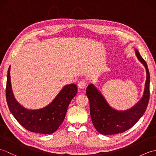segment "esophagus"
<instances>
[{"label": "esophagus", "instance_id": "1", "mask_svg": "<svg viewBox=\"0 0 156 156\" xmlns=\"http://www.w3.org/2000/svg\"><path fill=\"white\" fill-rule=\"evenodd\" d=\"M78 87L80 88H84L87 86V82L84 80H81L78 82Z\"/></svg>", "mask_w": 156, "mask_h": 156}]
</instances>
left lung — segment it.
<instances>
[{
    "label": "left lung",
    "mask_w": 156,
    "mask_h": 156,
    "mask_svg": "<svg viewBox=\"0 0 156 156\" xmlns=\"http://www.w3.org/2000/svg\"><path fill=\"white\" fill-rule=\"evenodd\" d=\"M135 54L145 66L147 78L144 95L134 107L127 111H119L111 108L93 84L87 88V95L90 102V113L94 127L102 135L123 133L131 128L139 121L147 107L150 99V76L147 65L137 49Z\"/></svg>",
    "instance_id": "8db88e82"
}]
</instances>
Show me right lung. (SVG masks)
Instances as JSON below:
<instances>
[{"instance_id":"1","label":"right lung","mask_w":156,"mask_h":156,"mask_svg":"<svg viewBox=\"0 0 156 156\" xmlns=\"http://www.w3.org/2000/svg\"><path fill=\"white\" fill-rule=\"evenodd\" d=\"M10 67L6 87V98L10 111L16 120L29 131L41 134L54 133L64 120L69 102L77 93V85L71 84L65 86L46 107L39 110H28L19 104L13 95Z\"/></svg>"}]
</instances>
